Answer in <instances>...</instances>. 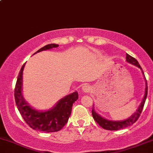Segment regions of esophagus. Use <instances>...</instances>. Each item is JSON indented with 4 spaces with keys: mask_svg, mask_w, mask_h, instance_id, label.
Wrapping results in <instances>:
<instances>
[{
    "mask_svg": "<svg viewBox=\"0 0 153 153\" xmlns=\"http://www.w3.org/2000/svg\"><path fill=\"white\" fill-rule=\"evenodd\" d=\"M82 89V91L85 92V93H89L90 90H91V88H90V86L88 84H85V85H83Z\"/></svg>",
    "mask_w": 153,
    "mask_h": 153,
    "instance_id": "1",
    "label": "esophagus"
}]
</instances>
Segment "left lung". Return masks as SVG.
Wrapping results in <instances>:
<instances>
[{"label": "left lung", "instance_id": "8db88e82", "mask_svg": "<svg viewBox=\"0 0 153 153\" xmlns=\"http://www.w3.org/2000/svg\"><path fill=\"white\" fill-rule=\"evenodd\" d=\"M126 61L128 63L133 64V65H136L138 68H140L142 70V72L144 75V71H143L142 67L140 66L139 63H138L137 60H136L134 57H133L131 55H129L128 54H126ZM144 79H145L146 81V88H145V93H144V96L143 98V100L141 103L140 106H139L138 109L136 110V111L134 114H133L130 117L128 118V119L122 121H112V120H106L105 118H103L101 115L98 114V113L96 112L94 109L93 108L92 109V114H93V119L96 120V122L101 127H102L103 128L106 130H109V131H117V130L119 129H123L125 128H127L128 126H131V125L134 124V123L137 121V120L139 119V116H140L141 113H142L143 107H144V103H145L146 98H147V80H146L145 76H144Z\"/></svg>", "mask_w": 153, "mask_h": 153}]
</instances>
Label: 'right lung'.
I'll return each mask as SVG.
<instances>
[{"instance_id": "1", "label": "right lung", "mask_w": 153, "mask_h": 153, "mask_svg": "<svg viewBox=\"0 0 153 153\" xmlns=\"http://www.w3.org/2000/svg\"><path fill=\"white\" fill-rule=\"evenodd\" d=\"M58 44H50L44 46L36 52L43 50H50L58 47ZM25 63L21 68L18 75L17 83L14 89V98L17 109L22 117L25 122L27 123L31 128L43 132H56L63 128L68 122L71 115L73 103L78 99V93H73L61 98L53 108L48 111H40L33 109L25 101L22 93V72Z\"/></svg>"}]
</instances>
